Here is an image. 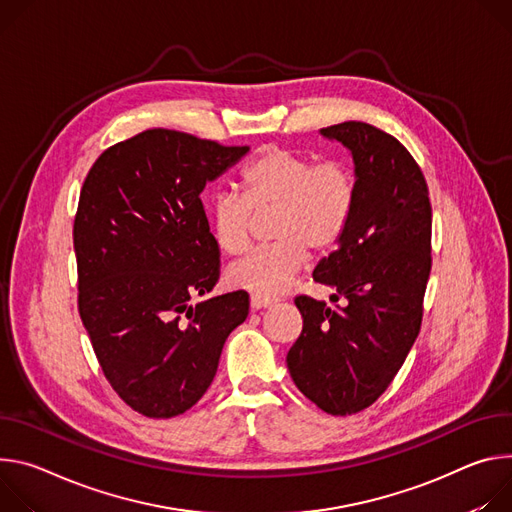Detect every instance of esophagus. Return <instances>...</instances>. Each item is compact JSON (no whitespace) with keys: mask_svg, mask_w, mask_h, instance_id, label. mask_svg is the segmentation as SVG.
<instances>
[{"mask_svg":"<svg viewBox=\"0 0 512 512\" xmlns=\"http://www.w3.org/2000/svg\"><path fill=\"white\" fill-rule=\"evenodd\" d=\"M270 305H274V299H266V297H258V295H252V299H250V307H252L254 311L266 309V307H270Z\"/></svg>","mask_w":512,"mask_h":512,"instance_id":"obj_1","label":"esophagus"}]
</instances>
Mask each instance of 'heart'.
<instances>
[{"label":"heart","mask_w":512,"mask_h":512,"mask_svg":"<svg viewBox=\"0 0 512 512\" xmlns=\"http://www.w3.org/2000/svg\"><path fill=\"white\" fill-rule=\"evenodd\" d=\"M242 195L217 193L209 230L217 248L240 256L252 240V211H272L262 246L225 272L227 285L258 297H276L313 254L333 250L346 236L358 197L354 170L342 160L315 162L289 148H262L242 170Z\"/></svg>","instance_id":"heart-1"}]
</instances>
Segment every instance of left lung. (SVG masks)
<instances>
[{
  "label": "left lung",
  "instance_id": "8db88e82",
  "mask_svg": "<svg viewBox=\"0 0 512 512\" xmlns=\"http://www.w3.org/2000/svg\"><path fill=\"white\" fill-rule=\"evenodd\" d=\"M354 158L356 209L339 248L313 280L333 287V309L295 299L303 331L287 354L297 388L329 415L368 409L394 380L421 329L431 272V201L411 152L394 136L364 124L323 128Z\"/></svg>",
  "mask_w": 512,
  "mask_h": 512
}]
</instances>
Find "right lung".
I'll return each instance as SVG.
<instances>
[{
  "label": "right lung",
  "mask_w": 512,
  "mask_h": 512,
  "mask_svg": "<svg viewBox=\"0 0 512 512\" xmlns=\"http://www.w3.org/2000/svg\"><path fill=\"white\" fill-rule=\"evenodd\" d=\"M248 150L154 128L109 146L83 183L73 225L79 315L107 382L144 417L189 411L248 317L244 291L189 305L219 280L199 195Z\"/></svg>",
  "instance_id": "add662e5"
}]
</instances>
